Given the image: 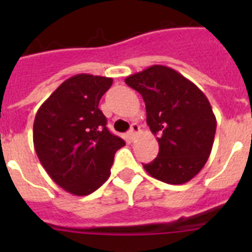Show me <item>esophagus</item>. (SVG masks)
<instances>
[{
    "label": "esophagus",
    "instance_id": "esophagus-1",
    "mask_svg": "<svg viewBox=\"0 0 252 252\" xmlns=\"http://www.w3.org/2000/svg\"><path fill=\"white\" fill-rule=\"evenodd\" d=\"M140 132V126L137 124H132L131 125V128H130V131H128L127 132V135H128V137H130L131 140H133L135 139V136H136L137 133Z\"/></svg>",
    "mask_w": 252,
    "mask_h": 252
}]
</instances>
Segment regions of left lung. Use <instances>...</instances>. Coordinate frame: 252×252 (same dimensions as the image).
Segmentation results:
<instances>
[{"instance_id":"obj_1","label":"left lung","mask_w":252,"mask_h":252,"mask_svg":"<svg viewBox=\"0 0 252 252\" xmlns=\"http://www.w3.org/2000/svg\"><path fill=\"white\" fill-rule=\"evenodd\" d=\"M142 95L146 122L159 154L144 168L168 184H183L202 170L215 140V113L194 83L165 65H151L125 79Z\"/></svg>"}]
</instances>
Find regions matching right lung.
<instances>
[{
    "label": "right lung",
    "mask_w": 252,
    "mask_h": 252,
    "mask_svg": "<svg viewBox=\"0 0 252 252\" xmlns=\"http://www.w3.org/2000/svg\"><path fill=\"white\" fill-rule=\"evenodd\" d=\"M112 78L77 74L60 84L37 110L34 148L49 177L74 195L93 193L108 179L125 145L107 128L99 99Z\"/></svg>",
    "instance_id": "right-lung-1"
}]
</instances>
